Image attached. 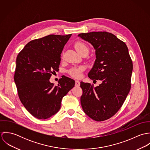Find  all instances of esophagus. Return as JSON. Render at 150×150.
Returning <instances> with one entry per match:
<instances>
[{
	"label": "esophagus",
	"mask_w": 150,
	"mask_h": 150,
	"mask_svg": "<svg viewBox=\"0 0 150 150\" xmlns=\"http://www.w3.org/2000/svg\"><path fill=\"white\" fill-rule=\"evenodd\" d=\"M76 86H80V81H78V80H76Z\"/></svg>",
	"instance_id": "esophagus-1"
}]
</instances>
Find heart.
<instances>
[{"label":"heart","mask_w":150,"mask_h":150,"mask_svg":"<svg viewBox=\"0 0 150 150\" xmlns=\"http://www.w3.org/2000/svg\"><path fill=\"white\" fill-rule=\"evenodd\" d=\"M75 48L77 51L80 54L83 52H88V48L85 43L83 42H77L75 44ZM84 70V67L80 66L78 67H74L69 70V74L74 78H80L82 75V72Z\"/></svg>","instance_id":"obj_1"}]
</instances>
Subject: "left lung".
I'll use <instances>...</instances> for the list:
<instances>
[{
    "instance_id": "1",
    "label": "left lung",
    "mask_w": 150,
    "mask_h": 150,
    "mask_svg": "<svg viewBox=\"0 0 150 150\" xmlns=\"http://www.w3.org/2000/svg\"><path fill=\"white\" fill-rule=\"evenodd\" d=\"M78 36L91 43L96 50V59L88 73L89 78L102 81L96 87L80 83L83 91L81 106L92 120L105 121L122 107L131 88L133 63L128 48L124 42L107 32H92Z\"/></svg>"
}]
</instances>
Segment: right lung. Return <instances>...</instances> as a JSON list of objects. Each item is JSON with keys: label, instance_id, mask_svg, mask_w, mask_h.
I'll return each instance as SVG.
<instances>
[{"label": "right lung", "instance_id": "obj_1", "mask_svg": "<svg viewBox=\"0 0 150 150\" xmlns=\"http://www.w3.org/2000/svg\"><path fill=\"white\" fill-rule=\"evenodd\" d=\"M71 34L50 35L29 42L18 54L14 80L19 98L33 117L45 120L60 109L61 102L75 85L64 76L58 85L50 82L59 70L61 54Z\"/></svg>", "mask_w": 150, "mask_h": 150}]
</instances>
